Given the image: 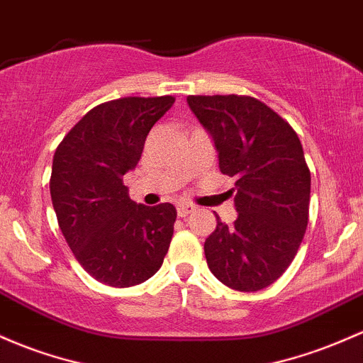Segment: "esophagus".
<instances>
[{
    "instance_id": "1",
    "label": "esophagus",
    "mask_w": 363,
    "mask_h": 363,
    "mask_svg": "<svg viewBox=\"0 0 363 363\" xmlns=\"http://www.w3.org/2000/svg\"><path fill=\"white\" fill-rule=\"evenodd\" d=\"M196 210V206L189 205V203H179L177 205V215L179 217H188L189 213H193Z\"/></svg>"
}]
</instances>
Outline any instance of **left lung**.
Returning <instances> with one entry per match:
<instances>
[{
	"mask_svg": "<svg viewBox=\"0 0 363 363\" xmlns=\"http://www.w3.org/2000/svg\"><path fill=\"white\" fill-rule=\"evenodd\" d=\"M212 136L222 174L236 179L238 218L205 241L208 269L236 291H260L284 274L308 224L310 170L293 127L252 96H188Z\"/></svg>",
	"mask_w": 363,
	"mask_h": 363,
	"instance_id": "8db88e82",
	"label": "left lung"
}]
</instances>
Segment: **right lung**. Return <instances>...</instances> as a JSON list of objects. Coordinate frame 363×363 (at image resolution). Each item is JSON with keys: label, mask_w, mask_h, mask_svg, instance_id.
Returning a JSON list of instances; mask_svg holds the SVG:
<instances>
[{"label": "right lung", "mask_w": 363, "mask_h": 363, "mask_svg": "<svg viewBox=\"0 0 363 363\" xmlns=\"http://www.w3.org/2000/svg\"><path fill=\"white\" fill-rule=\"evenodd\" d=\"M174 101L130 96L103 103L55 151L50 193L58 225L79 264L103 284H141L169 252L175 206L139 205L122 179L136 169L151 127Z\"/></svg>", "instance_id": "add662e5"}]
</instances>
